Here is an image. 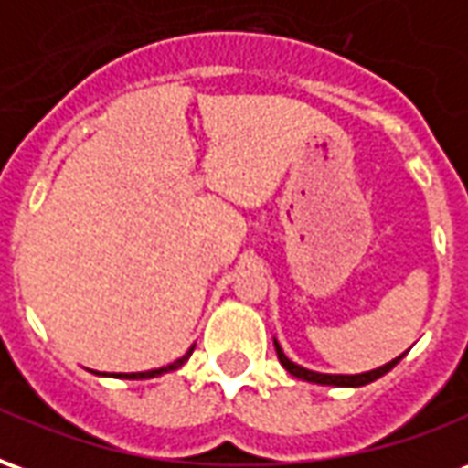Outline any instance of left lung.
Segmentation results:
<instances>
[{
	"label": "left lung",
	"mask_w": 468,
	"mask_h": 468,
	"mask_svg": "<svg viewBox=\"0 0 468 468\" xmlns=\"http://www.w3.org/2000/svg\"><path fill=\"white\" fill-rule=\"evenodd\" d=\"M275 351H278V361L283 363L285 371L291 373V376H295V378H301V381L321 383V386H351V388H356V386H366V383L381 378L383 373L391 371L393 366L403 358V356H399V358H393V361H388L386 366H381V368H373V371H366V373H356V376H344V373L308 371V368H303V366H298V363L291 361V358L283 353V348L278 346V341H275Z\"/></svg>",
	"instance_id": "obj_1"
}]
</instances>
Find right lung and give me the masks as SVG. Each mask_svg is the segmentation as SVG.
<instances>
[{
    "label": "right lung",
    "instance_id": "1",
    "mask_svg": "<svg viewBox=\"0 0 468 468\" xmlns=\"http://www.w3.org/2000/svg\"><path fill=\"white\" fill-rule=\"evenodd\" d=\"M195 348V346H193ZM193 348L185 353L183 358H177L175 363H170V366H163V368H154V371H143V373H97V376H115V378H133V381H137V378H154V376H163V373L167 371H175V368H180L187 358H190V353H193Z\"/></svg>",
    "mask_w": 468,
    "mask_h": 468
}]
</instances>
